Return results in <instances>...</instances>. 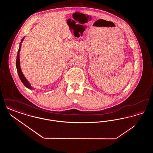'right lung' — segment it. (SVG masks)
Returning <instances> with one entry per match:
<instances>
[{
  "label": "right lung",
  "instance_id": "add662e5",
  "mask_svg": "<svg viewBox=\"0 0 153 153\" xmlns=\"http://www.w3.org/2000/svg\"><path fill=\"white\" fill-rule=\"evenodd\" d=\"M24 38H23L21 40V42L19 45V48L18 51V54H17V56H16V69H17V71L18 73L19 77V79L21 80L22 83L23 84V85L27 88L33 89V87L31 86L29 82V81L26 79V77H25V76L23 75V74L22 73L21 69V66H20V58H19V52L21 51V43L23 42Z\"/></svg>",
  "mask_w": 153,
  "mask_h": 153
}]
</instances>
